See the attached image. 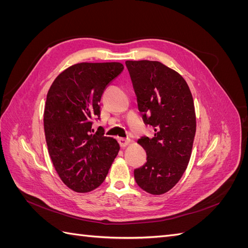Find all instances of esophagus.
Instances as JSON below:
<instances>
[{
	"instance_id": "esophagus-1",
	"label": "esophagus",
	"mask_w": 248,
	"mask_h": 248,
	"mask_svg": "<svg viewBox=\"0 0 248 248\" xmlns=\"http://www.w3.org/2000/svg\"><path fill=\"white\" fill-rule=\"evenodd\" d=\"M118 141H119L120 146H121L122 148H125L126 146H128V145H129L130 140H129V139H123V138H120V139H118Z\"/></svg>"
}]
</instances>
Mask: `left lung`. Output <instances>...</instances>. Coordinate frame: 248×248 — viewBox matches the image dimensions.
I'll return each mask as SVG.
<instances>
[{
    "label": "left lung",
    "mask_w": 248,
    "mask_h": 248,
    "mask_svg": "<svg viewBox=\"0 0 248 248\" xmlns=\"http://www.w3.org/2000/svg\"><path fill=\"white\" fill-rule=\"evenodd\" d=\"M139 110L154 137H142L147 162L134 170L142 190L159 196L181 179L191 156L197 121L191 92L180 74L157 61H126Z\"/></svg>",
    "instance_id": "8db88e82"
}]
</instances>
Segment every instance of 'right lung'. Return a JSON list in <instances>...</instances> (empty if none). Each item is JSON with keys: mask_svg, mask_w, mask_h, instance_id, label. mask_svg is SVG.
I'll use <instances>...</instances> for the list:
<instances>
[{"mask_svg": "<svg viewBox=\"0 0 248 248\" xmlns=\"http://www.w3.org/2000/svg\"><path fill=\"white\" fill-rule=\"evenodd\" d=\"M123 69L118 62L78 63L60 73L48 90L43 116L48 153L73 191L101 185L118 155V141L104 137L102 127L94 133L92 119H99L104 90Z\"/></svg>", "mask_w": 248, "mask_h": 248, "instance_id": "obj_1", "label": "right lung"}]
</instances>
